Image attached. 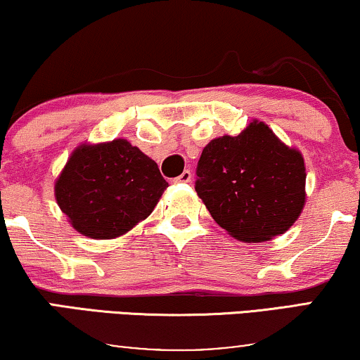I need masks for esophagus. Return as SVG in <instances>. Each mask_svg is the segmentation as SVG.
Wrapping results in <instances>:
<instances>
[{"label": "esophagus", "instance_id": "obj_1", "mask_svg": "<svg viewBox=\"0 0 360 360\" xmlns=\"http://www.w3.org/2000/svg\"><path fill=\"white\" fill-rule=\"evenodd\" d=\"M174 181H184V184H188V181H191V172L190 170L181 172V175L176 176Z\"/></svg>", "mask_w": 360, "mask_h": 360}]
</instances>
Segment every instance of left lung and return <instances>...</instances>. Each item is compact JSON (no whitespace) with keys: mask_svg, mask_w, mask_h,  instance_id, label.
I'll list each match as a JSON object with an SVG mask.
<instances>
[{"mask_svg":"<svg viewBox=\"0 0 360 360\" xmlns=\"http://www.w3.org/2000/svg\"><path fill=\"white\" fill-rule=\"evenodd\" d=\"M196 193L234 239L262 243L283 234L307 201L302 152L252 120L238 136L216 137L201 152Z\"/></svg>","mask_w":360,"mask_h":360,"instance_id":"8db88e82","label":"left lung"}]
</instances>
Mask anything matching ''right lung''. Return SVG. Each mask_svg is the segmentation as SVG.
I'll return each instance as SVG.
<instances>
[{"label": "right lung", "instance_id": "add662e5", "mask_svg": "<svg viewBox=\"0 0 360 360\" xmlns=\"http://www.w3.org/2000/svg\"><path fill=\"white\" fill-rule=\"evenodd\" d=\"M169 186L150 157L126 139L80 144L57 176L53 193L72 228L116 239L144 221Z\"/></svg>", "mask_w": 360, "mask_h": 360}]
</instances>
